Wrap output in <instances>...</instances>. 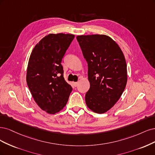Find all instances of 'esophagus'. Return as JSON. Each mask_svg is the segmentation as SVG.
Returning a JSON list of instances; mask_svg holds the SVG:
<instances>
[{
	"mask_svg": "<svg viewBox=\"0 0 155 155\" xmlns=\"http://www.w3.org/2000/svg\"><path fill=\"white\" fill-rule=\"evenodd\" d=\"M73 84L74 87H77L78 86V82H73Z\"/></svg>",
	"mask_w": 155,
	"mask_h": 155,
	"instance_id": "esophagus-1",
	"label": "esophagus"
}]
</instances>
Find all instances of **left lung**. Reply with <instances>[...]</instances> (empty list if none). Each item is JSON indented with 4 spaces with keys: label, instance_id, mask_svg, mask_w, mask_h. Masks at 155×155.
Here are the masks:
<instances>
[{
    "label": "left lung",
    "instance_id": "left-lung-1",
    "mask_svg": "<svg viewBox=\"0 0 155 155\" xmlns=\"http://www.w3.org/2000/svg\"><path fill=\"white\" fill-rule=\"evenodd\" d=\"M87 62L90 88L85 100L97 113L110 109L120 98L127 84V65L124 54L113 40L104 35L77 37Z\"/></svg>",
    "mask_w": 155,
    "mask_h": 155
}]
</instances>
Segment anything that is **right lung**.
I'll return each mask as SVG.
<instances>
[{
	"mask_svg": "<svg viewBox=\"0 0 155 155\" xmlns=\"http://www.w3.org/2000/svg\"><path fill=\"white\" fill-rule=\"evenodd\" d=\"M74 38L71 34H49L35 46L29 57L28 86L38 106L48 113L62 109L72 91L64 80L61 62Z\"/></svg>",
	"mask_w": 155,
	"mask_h": 155,
	"instance_id": "right-lung-1",
	"label": "right lung"
}]
</instances>
